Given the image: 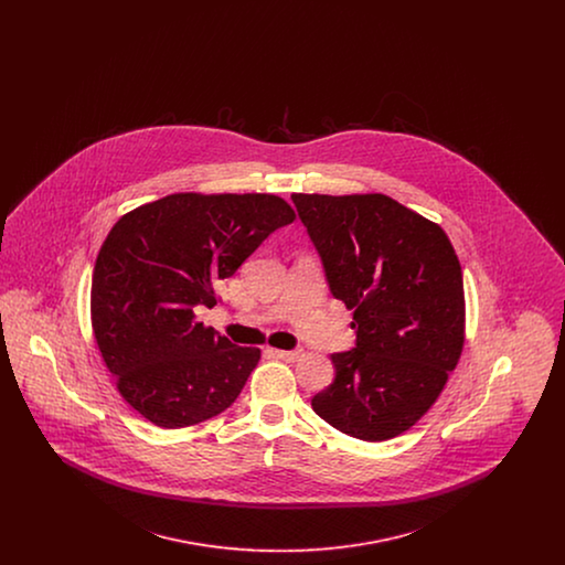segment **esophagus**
<instances>
[{
	"instance_id": "1",
	"label": "esophagus",
	"mask_w": 565,
	"mask_h": 565,
	"mask_svg": "<svg viewBox=\"0 0 565 565\" xmlns=\"http://www.w3.org/2000/svg\"><path fill=\"white\" fill-rule=\"evenodd\" d=\"M270 353L275 355V358H279V360H286V362H296L300 355H302V351H286V350H270Z\"/></svg>"
}]
</instances>
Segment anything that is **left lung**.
<instances>
[{
  "label": "left lung",
  "instance_id": "1",
  "mask_svg": "<svg viewBox=\"0 0 565 565\" xmlns=\"http://www.w3.org/2000/svg\"><path fill=\"white\" fill-rule=\"evenodd\" d=\"M328 288L353 309L355 348L313 396L332 428L381 443L415 426L463 348V279L445 231L385 194H292Z\"/></svg>",
  "mask_w": 565,
  "mask_h": 565
}]
</instances>
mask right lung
Segmentation results:
<instances>
[{
    "label": "right lung",
    "mask_w": 565,
    "mask_h": 565,
    "mask_svg": "<svg viewBox=\"0 0 565 565\" xmlns=\"http://www.w3.org/2000/svg\"><path fill=\"white\" fill-rule=\"evenodd\" d=\"M295 210L275 194H169L122 215L90 288L93 332L120 396L159 428L201 424L242 394L260 350L196 313Z\"/></svg>",
    "instance_id": "add662e5"
}]
</instances>
